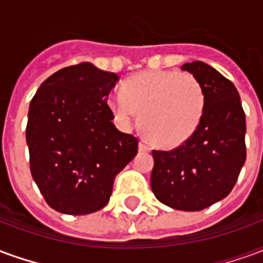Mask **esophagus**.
Segmentation results:
<instances>
[{"label":"esophagus","mask_w":263,"mask_h":263,"mask_svg":"<svg viewBox=\"0 0 263 263\" xmlns=\"http://www.w3.org/2000/svg\"><path fill=\"white\" fill-rule=\"evenodd\" d=\"M139 151H141V152H149V151H151V148H149L148 145H146L145 142H141L139 143Z\"/></svg>","instance_id":"1"}]
</instances>
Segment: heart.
<instances>
[{
  "mask_svg": "<svg viewBox=\"0 0 263 263\" xmlns=\"http://www.w3.org/2000/svg\"><path fill=\"white\" fill-rule=\"evenodd\" d=\"M109 108L122 125L139 115V128L154 146L176 148L193 135L204 112L203 87L190 73L151 70L132 76L122 94L108 100Z\"/></svg>",
  "mask_w": 263,
  "mask_h": 263,
  "instance_id": "obj_1",
  "label": "heart"
}]
</instances>
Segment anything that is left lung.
<instances>
[{
  "instance_id": "1",
  "label": "left lung",
  "mask_w": 263,
  "mask_h": 263,
  "mask_svg": "<svg viewBox=\"0 0 263 263\" xmlns=\"http://www.w3.org/2000/svg\"><path fill=\"white\" fill-rule=\"evenodd\" d=\"M200 81L205 104L192 137L173 151H154L151 187L160 203L200 211L227 197L247 159L245 112L237 88L204 62L180 67Z\"/></svg>"
}]
</instances>
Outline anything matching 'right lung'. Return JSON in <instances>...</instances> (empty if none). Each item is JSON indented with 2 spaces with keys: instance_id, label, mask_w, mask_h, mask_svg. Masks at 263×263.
I'll use <instances>...</instances> for the list:
<instances>
[{
  "instance_id": "obj_1",
  "label": "right lung",
  "mask_w": 263,
  "mask_h": 263,
  "mask_svg": "<svg viewBox=\"0 0 263 263\" xmlns=\"http://www.w3.org/2000/svg\"><path fill=\"white\" fill-rule=\"evenodd\" d=\"M118 76L84 62L48 77L28 112L33 180L46 203L84 215L109 201L115 176L138 154V138L114 125L107 104Z\"/></svg>"
}]
</instances>
